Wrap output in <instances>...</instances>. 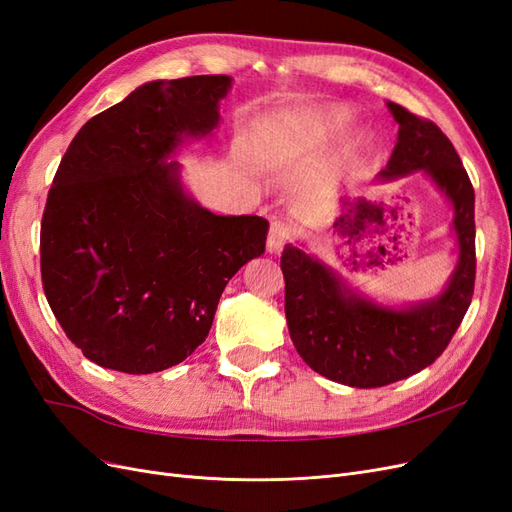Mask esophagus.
<instances>
[{
	"mask_svg": "<svg viewBox=\"0 0 512 512\" xmlns=\"http://www.w3.org/2000/svg\"><path fill=\"white\" fill-rule=\"evenodd\" d=\"M294 237V228L286 222H273L269 228V237H267V247L271 254H280L284 250V245Z\"/></svg>",
	"mask_w": 512,
	"mask_h": 512,
	"instance_id": "1",
	"label": "esophagus"
}]
</instances>
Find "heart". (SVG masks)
<instances>
[{
    "label": "heart",
    "mask_w": 512,
    "mask_h": 512,
    "mask_svg": "<svg viewBox=\"0 0 512 512\" xmlns=\"http://www.w3.org/2000/svg\"><path fill=\"white\" fill-rule=\"evenodd\" d=\"M256 158H258V162L260 164H269V162H273V151H269V149H260L258 153H256Z\"/></svg>",
    "instance_id": "heart-1"
}]
</instances>
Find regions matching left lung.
<instances>
[{
  "mask_svg": "<svg viewBox=\"0 0 512 512\" xmlns=\"http://www.w3.org/2000/svg\"><path fill=\"white\" fill-rule=\"evenodd\" d=\"M389 108L399 123V138L380 177L425 170L451 198L459 241V267L451 284L436 301L389 309L346 294L333 271L299 247L288 245L280 262L294 348L320 376L356 389L404 380L436 361L468 312L476 280L474 188L466 168L436 123L395 102H389ZM359 205V218H367L369 203L359 198Z\"/></svg>",
  "mask_w": 512,
  "mask_h": 512,
  "instance_id": "left-lung-1",
  "label": "left lung"
}]
</instances>
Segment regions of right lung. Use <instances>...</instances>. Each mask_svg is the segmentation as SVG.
Listing matches in <instances>:
<instances>
[{"label": "right lung", "mask_w": 512, "mask_h": 512, "mask_svg": "<svg viewBox=\"0 0 512 512\" xmlns=\"http://www.w3.org/2000/svg\"><path fill=\"white\" fill-rule=\"evenodd\" d=\"M228 87L226 74L145 83L91 117L59 162L40 226L42 288L100 367L181 363L209 335L230 277L265 252V218L198 207L164 160L181 136L218 126Z\"/></svg>", "instance_id": "add662e5"}]
</instances>
